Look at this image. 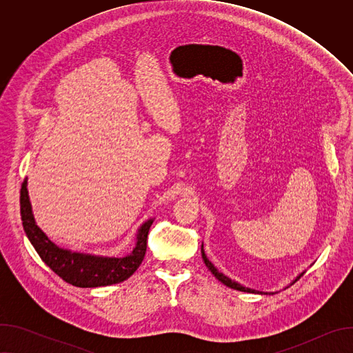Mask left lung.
Masks as SVG:
<instances>
[{
	"label": "left lung",
	"mask_w": 353,
	"mask_h": 353,
	"mask_svg": "<svg viewBox=\"0 0 353 353\" xmlns=\"http://www.w3.org/2000/svg\"><path fill=\"white\" fill-rule=\"evenodd\" d=\"M201 254H203V260H204V263H205V265L208 267V270L212 272V275L218 279V281H221L223 285H226V286H229V288H232V289H236V290H240V292H247V293H260V294H268L267 292H260V290H256V289H250V288H245V286H243V285H240V283H237V282H234V281H232L230 278H228L226 275H223L222 272H219L218 270H216V267L207 259V256H205V251H204V245H201ZM303 274L305 272H301L290 285H293L297 279H300V276H303Z\"/></svg>",
	"instance_id": "8db88e82"
}]
</instances>
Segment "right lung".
Returning <instances> with one entry per match:
<instances>
[{
    "instance_id": "add662e5",
    "label": "right lung",
    "mask_w": 353,
    "mask_h": 353,
    "mask_svg": "<svg viewBox=\"0 0 353 353\" xmlns=\"http://www.w3.org/2000/svg\"><path fill=\"white\" fill-rule=\"evenodd\" d=\"M21 216L25 233L46 265L65 282L78 288H97L120 283L128 279L141 265L146 253V239L154 219L143 222L137 233V243L124 257L93 256L61 248L50 240L36 225L28 194V179L21 188Z\"/></svg>"
}]
</instances>
